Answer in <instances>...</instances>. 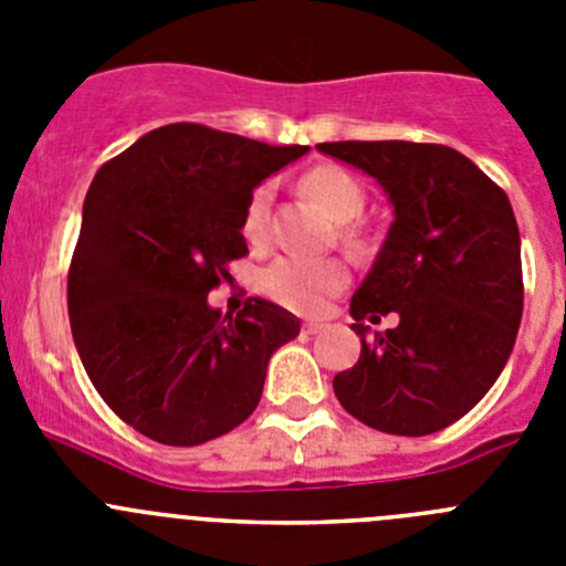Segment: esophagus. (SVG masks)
<instances>
[{"instance_id": "esophagus-1", "label": "esophagus", "mask_w": 566, "mask_h": 566, "mask_svg": "<svg viewBox=\"0 0 566 566\" xmlns=\"http://www.w3.org/2000/svg\"><path fill=\"white\" fill-rule=\"evenodd\" d=\"M326 326V323H323V319H306V323H303V334H317L319 328Z\"/></svg>"}]
</instances>
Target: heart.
I'll return each instance as SVG.
<instances>
[{
    "label": "heart",
    "mask_w": 566,
    "mask_h": 566,
    "mask_svg": "<svg viewBox=\"0 0 566 566\" xmlns=\"http://www.w3.org/2000/svg\"><path fill=\"white\" fill-rule=\"evenodd\" d=\"M303 192L326 209L337 223H352L359 218L365 207V189L348 169L314 167L303 175L300 181ZM269 203H272V189L258 187L252 192L243 212V234L249 243H263L269 232ZM352 247H363V238L354 227L343 229ZM260 292L280 306L292 312L314 314L328 306V300L337 297L348 286V266L339 258H300V254H283L274 258L263 272H260Z\"/></svg>",
    "instance_id": "1"
}]
</instances>
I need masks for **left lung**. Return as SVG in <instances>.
<instances>
[{"instance_id": "1", "label": "left lung", "mask_w": 566, "mask_h": 566, "mask_svg": "<svg viewBox=\"0 0 566 566\" xmlns=\"http://www.w3.org/2000/svg\"><path fill=\"white\" fill-rule=\"evenodd\" d=\"M319 153L382 184L394 223L352 297L363 352L334 377L345 411L397 437L437 433L490 391L522 323L516 214L476 164L444 144L332 142ZM397 311L400 326L364 339Z\"/></svg>"}]
</instances>
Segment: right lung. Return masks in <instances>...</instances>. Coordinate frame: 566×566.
<instances>
[{"mask_svg": "<svg viewBox=\"0 0 566 566\" xmlns=\"http://www.w3.org/2000/svg\"><path fill=\"white\" fill-rule=\"evenodd\" d=\"M306 149L167 124L90 184L67 272L70 328L90 382L144 437L192 448L238 428L258 408L269 357L300 334L269 300L221 317L207 297L249 254L252 189Z\"/></svg>", "mask_w": 566, "mask_h": 566, "instance_id": "right-lung-1", "label": "right lung"}]
</instances>
